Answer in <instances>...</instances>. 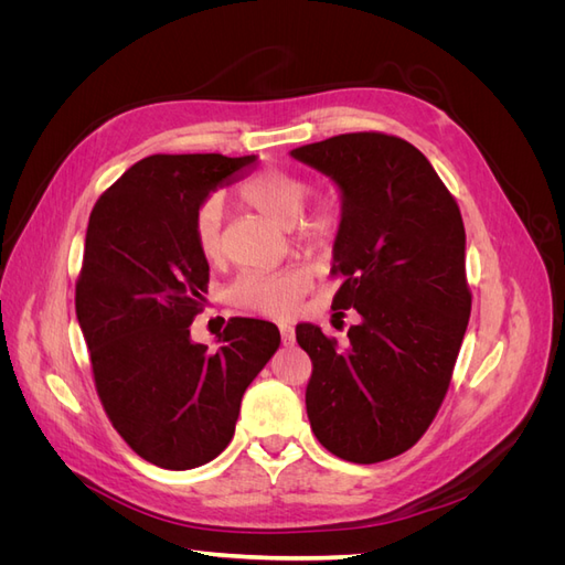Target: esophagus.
Instances as JSON below:
<instances>
[{
    "mask_svg": "<svg viewBox=\"0 0 565 565\" xmlns=\"http://www.w3.org/2000/svg\"><path fill=\"white\" fill-rule=\"evenodd\" d=\"M280 337H282V344L289 347L295 341V328L289 322H280Z\"/></svg>",
    "mask_w": 565,
    "mask_h": 565,
    "instance_id": "esophagus-1",
    "label": "esophagus"
}]
</instances>
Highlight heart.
<instances>
[{"label":"heart","mask_w":565,"mask_h":565,"mask_svg":"<svg viewBox=\"0 0 565 565\" xmlns=\"http://www.w3.org/2000/svg\"><path fill=\"white\" fill-rule=\"evenodd\" d=\"M241 198L252 210L270 216L282 226L295 224L303 210V202L311 193V185L303 177L285 172V169H264L241 183ZM224 200L210 195L200 204L193 224L195 247L204 262L216 264L224 256ZM339 228V210L330 200L318 202L316 207L299 221V235L311 247H328ZM306 289V276L299 268L282 270H247L235 280L231 297L237 306L264 316H289Z\"/></svg>","instance_id":"obj_1"}]
</instances>
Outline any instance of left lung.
I'll use <instances>...</instances> for the list:
<instances>
[{"instance_id": "8db88e82", "label": "left lung", "mask_w": 565, "mask_h": 565, "mask_svg": "<svg viewBox=\"0 0 565 565\" xmlns=\"http://www.w3.org/2000/svg\"><path fill=\"white\" fill-rule=\"evenodd\" d=\"M341 191L332 309H355L349 347L297 324L313 363L306 413L322 448L374 465L403 455L446 398L471 292L465 224L431 162L398 136L339 134L292 150Z\"/></svg>"}]
</instances>
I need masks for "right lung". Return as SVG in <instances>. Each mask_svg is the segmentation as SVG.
<instances>
[{"label":"right lung","mask_w":565,"mask_h":565,"mask_svg":"<svg viewBox=\"0 0 565 565\" xmlns=\"http://www.w3.org/2000/svg\"><path fill=\"white\" fill-rule=\"evenodd\" d=\"M254 160L143 158L89 216L75 311L96 393L127 446L162 469H195L226 450L245 388L280 347L276 324L256 318H231L216 351L191 341L210 282L195 214Z\"/></svg>","instance_id":"add662e5"}]
</instances>
